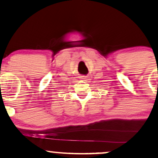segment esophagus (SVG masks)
Returning <instances> with one entry per match:
<instances>
[{"label": "esophagus", "instance_id": "obj_1", "mask_svg": "<svg viewBox=\"0 0 158 158\" xmlns=\"http://www.w3.org/2000/svg\"><path fill=\"white\" fill-rule=\"evenodd\" d=\"M81 79L83 80V81H86V79H87V77H86V76L83 75V76H81Z\"/></svg>", "mask_w": 158, "mask_h": 158}]
</instances>
